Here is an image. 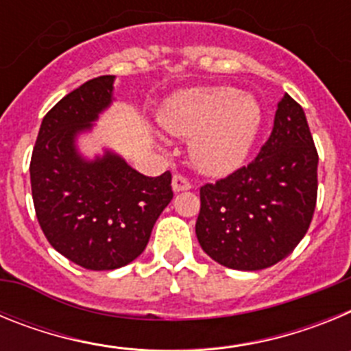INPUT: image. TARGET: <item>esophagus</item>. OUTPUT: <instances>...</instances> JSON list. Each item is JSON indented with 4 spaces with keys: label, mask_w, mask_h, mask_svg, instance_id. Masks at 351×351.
Here are the masks:
<instances>
[{
    "label": "esophagus",
    "mask_w": 351,
    "mask_h": 351,
    "mask_svg": "<svg viewBox=\"0 0 351 351\" xmlns=\"http://www.w3.org/2000/svg\"><path fill=\"white\" fill-rule=\"evenodd\" d=\"M172 190L176 191V193H179V191H188V190H191V182L188 181L184 176H179V173H176V176L172 178Z\"/></svg>",
    "instance_id": "esophagus-1"
}]
</instances>
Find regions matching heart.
I'll return each instance as SVG.
<instances>
[{
    "instance_id": "1",
    "label": "heart",
    "mask_w": 351,
    "mask_h": 351,
    "mask_svg": "<svg viewBox=\"0 0 351 351\" xmlns=\"http://www.w3.org/2000/svg\"><path fill=\"white\" fill-rule=\"evenodd\" d=\"M160 119L170 133L191 138V160L200 172L223 176L247 158L262 128L263 112L255 96L230 86H214L176 95Z\"/></svg>"
}]
</instances>
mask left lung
I'll return each mask as SVG.
<instances>
[{
    "label": "left lung",
    "instance_id": "left-lung-1",
    "mask_svg": "<svg viewBox=\"0 0 351 351\" xmlns=\"http://www.w3.org/2000/svg\"><path fill=\"white\" fill-rule=\"evenodd\" d=\"M316 169L318 153L306 114L285 95L258 156L200 188L195 232L202 250L235 271L267 269L290 255L313 219Z\"/></svg>",
    "mask_w": 351,
    "mask_h": 351
}]
</instances>
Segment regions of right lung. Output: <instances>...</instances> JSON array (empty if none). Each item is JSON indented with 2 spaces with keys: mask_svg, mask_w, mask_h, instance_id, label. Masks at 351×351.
<instances>
[{
  "mask_svg": "<svg viewBox=\"0 0 351 351\" xmlns=\"http://www.w3.org/2000/svg\"><path fill=\"white\" fill-rule=\"evenodd\" d=\"M114 80H88L49 110L29 165L43 234L56 251L89 271H112L137 258L173 197L170 172L147 178L108 149L93 160L80 154L77 137L110 107Z\"/></svg>",
  "mask_w": 351,
  "mask_h": 351,
  "instance_id": "obj_1",
  "label": "right lung"
}]
</instances>
